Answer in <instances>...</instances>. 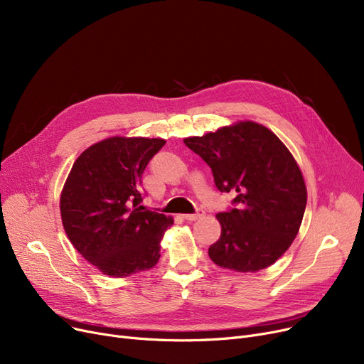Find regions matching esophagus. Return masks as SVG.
I'll return each instance as SVG.
<instances>
[{
	"label": "esophagus",
	"mask_w": 364,
	"mask_h": 364,
	"mask_svg": "<svg viewBox=\"0 0 364 364\" xmlns=\"http://www.w3.org/2000/svg\"><path fill=\"white\" fill-rule=\"evenodd\" d=\"M202 217H203V211H198L196 214H184L183 215V218L187 220V221H196V220H199Z\"/></svg>",
	"instance_id": "1"
}]
</instances>
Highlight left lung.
I'll return each mask as SVG.
<instances>
[{
	"instance_id": "1",
	"label": "left lung",
	"mask_w": 364,
	"mask_h": 364,
	"mask_svg": "<svg viewBox=\"0 0 364 364\" xmlns=\"http://www.w3.org/2000/svg\"><path fill=\"white\" fill-rule=\"evenodd\" d=\"M184 144L213 169L217 188L236 193L237 208L217 214L220 239L208 254L221 269L255 273L289 250L302 223L307 187L276 134L254 121H237Z\"/></svg>"
}]
</instances>
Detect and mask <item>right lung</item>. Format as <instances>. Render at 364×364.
Listing matches in <instances>:
<instances>
[{
    "mask_svg": "<svg viewBox=\"0 0 364 364\" xmlns=\"http://www.w3.org/2000/svg\"><path fill=\"white\" fill-rule=\"evenodd\" d=\"M164 139H105L73 162L60 195L65 232L95 269L109 277H127L155 267L161 240L174 220L146 211L141 176Z\"/></svg>",
    "mask_w": 364,
    "mask_h": 364,
    "instance_id": "obj_1",
    "label": "right lung"
}]
</instances>
